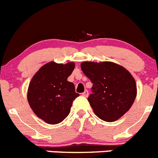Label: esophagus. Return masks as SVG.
Returning a JSON list of instances; mask_svg holds the SVG:
<instances>
[{
	"mask_svg": "<svg viewBox=\"0 0 158 158\" xmlns=\"http://www.w3.org/2000/svg\"><path fill=\"white\" fill-rule=\"evenodd\" d=\"M82 96H84V97H85V98H87L89 96V92L88 90H85L84 93H82Z\"/></svg>",
	"mask_w": 158,
	"mask_h": 158,
	"instance_id": "1",
	"label": "esophagus"
}]
</instances>
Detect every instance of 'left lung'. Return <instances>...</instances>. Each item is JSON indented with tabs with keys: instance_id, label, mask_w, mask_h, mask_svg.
Wrapping results in <instances>:
<instances>
[{
	"instance_id": "obj_1",
	"label": "left lung",
	"mask_w": 158,
	"mask_h": 158,
	"mask_svg": "<svg viewBox=\"0 0 158 158\" xmlns=\"http://www.w3.org/2000/svg\"><path fill=\"white\" fill-rule=\"evenodd\" d=\"M82 72L93 83L88 101L98 118L115 121L130 109L137 95L135 81L128 70L115 63L83 62Z\"/></svg>"
}]
</instances>
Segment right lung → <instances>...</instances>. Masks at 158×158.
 Returning a JSON list of instances; mask_svg holds the SVG:
<instances>
[{
	"instance_id": "right-lung-1",
	"label": "right lung",
	"mask_w": 158,
	"mask_h": 158,
	"mask_svg": "<svg viewBox=\"0 0 158 158\" xmlns=\"http://www.w3.org/2000/svg\"><path fill=\"white\" fill-rule=\"evenodd\" d=\"M75 67L49 62L35 74L28 89V102L35 114L46 123L54 125L69 114L73 102L79 96L73 82L67 81Z\"/></svg>"
}]
</instances>
